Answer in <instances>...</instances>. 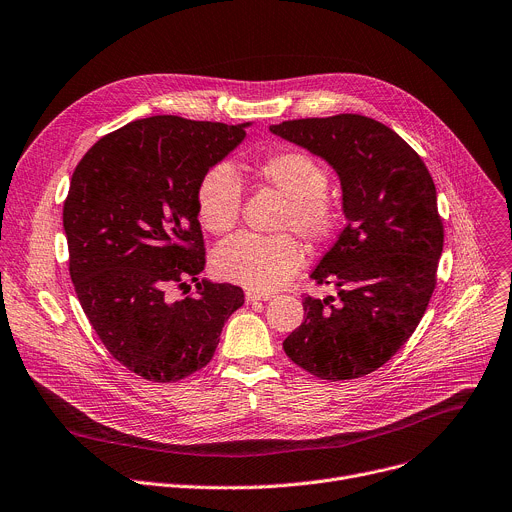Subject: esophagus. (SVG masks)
<instances>
[{"instance_id":"1","label":"esophagus","mask_w":512,"mask_h":512,"mask_svg":"<svg viewBox=\"0 0 512 512\" xmlns=\"http://www.w3.org/2000/svg\"><path fill=\"white\" fill-rule=\"evenodd\" d=\"M245 298H247V302H265V300H269L271 298V294H263V292H253V290H249L247 294H245Z\"/></svg>"}]
</instances>
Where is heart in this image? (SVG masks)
I'll use <instances>...</instances> for the list:
<instances>
[{"instance_id": "1", "label": "heart", "mask_w": 512, "mask_h": 512, "mask_svg": "<svg viewBox=\"0 0 512 512\" xmlns=\"http://www.w3.org/2000/svg\"><path fill=\"white\" fill-rule=\"evenodd\" d=\"M255 177L280 192L286 206L277 218V230H296L304 241L320 243L333 235L337 208L327 196L329 173L304 151H280L253 165ZM243 188L228 163L204 171L196 185V212L210 235H226L241 216ZM304 263V253L294 237L237 235L214 253V271L226 282L253 292H273L292 280Z\"/></svg>"}]
</instances>
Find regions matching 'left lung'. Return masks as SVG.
Returning <instances> with one entry per match:
<instances>
[{
    "label": "left lung",
    "instance_id": "8db88e82",
    "mask_svg": "<svg viewBox=\"0 0 512 512\" xmlns=\"http://www.w3.org/2000/svg\"><path fill=\"white\" fill-rule=\"evenodd\" d=\"M339 175L345 228L310 273L339 290L304 298V322L286 355L320 380H353L382 367L410 339L437 286L443 222L423 159L386 124L359 116L269 126Z\"/></svg>",
    "mask_w": 512,
    "mask_h": 512
}]
</instances>
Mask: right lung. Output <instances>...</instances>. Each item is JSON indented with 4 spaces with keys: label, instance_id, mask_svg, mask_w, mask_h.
<instances>
[{
    "label": "right lung",
    "instance_id": "obj_1",
    "mask_svg": "<svg viewBox=\"0 0 512 512\" xmlns=\"http://www.w3.org/2000/svg\"><path fill=\"white\" fill-rule=\"evenodd\" d=\"M247 124L179 116L134 120L91 147L63 206L69 273L89 324L124 367L149 382H177L214 357L239 286L198 281L206 247L196 185L243 138Z\"/></svg>",
    "mask_w": 512,
    "mask_h": 512
}]
</instances>
